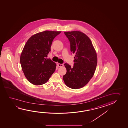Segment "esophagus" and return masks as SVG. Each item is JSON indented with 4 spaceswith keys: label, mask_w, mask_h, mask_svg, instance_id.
Listing matches in <instances>:
<instances>
[{
    "label": "esophagus",
    "mask_w": 128,
    "mask_h": 128,
    "mask_svg": "<svg viewBox=\"0 0 128 128\" xmlns=\"http://www.w3.org/2000/svg\"><path fill=\"white\" fill-rule=\"evenodd\" d=\"M57 65H58V67H62L63 66H64L63 64H60V63H58Z\"/></svg>",
    "instance_id": "esophagus-1"
}]
</instances>
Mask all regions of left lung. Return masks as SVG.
I'll return each mask as SVG.
<instances>
[{
	"instance_id": "left-lung-1",
	"label": "left lung",
	"mask_w": 128,
	"mask_h": 128,
	"mask_svg": "<svg viewBox=\"0 0 128 128\" xmlns=\"http://www.w3.org/2000/svg\"><path fill=\"white\" fill-rule=\"evenodd\" d=\"M70 42V51L75 54L74 63L71 67L65 63L66 73L63 76L65 84L70 88H82L92 78L96 70L97 58L89 38L80 31L65 32Z\"/></svg>"
}]
</instances>
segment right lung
I'll return each mask as SVG.
<instances>
[{
	"label": "right lung",
	"mask_w": 128,
	"mask_h": 128,
	"mask_svg": "<svg viewBox=\"0 0 128 128\" xmlns=\"http://www.w3.org/2000/svg\"><path fill=\"white\" fill-rule=\"evenodd\" d=\"M61 32L45 31L32 36L25 44L20 57L25 77L32 84H46L54 73L56 65L46 58L52 40Z\"/></svg>",
	"instance_id": "obj_1"
}]
</instances>
